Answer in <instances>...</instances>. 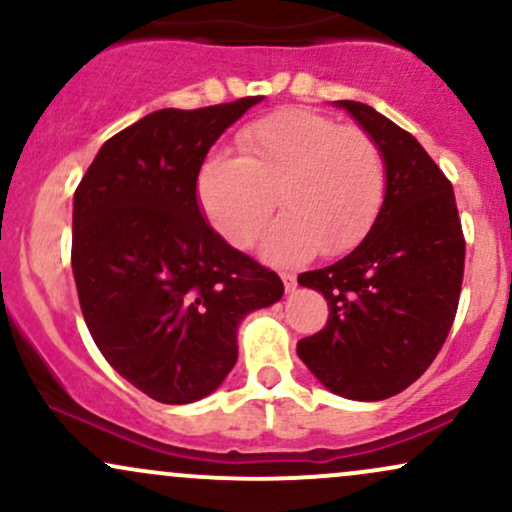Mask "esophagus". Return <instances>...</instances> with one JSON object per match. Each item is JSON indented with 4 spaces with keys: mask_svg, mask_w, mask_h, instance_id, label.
Masks as SVG:
<instances>
[{
    "mask_svg": "<svg viewBox=\"0 0 512 512\" xmlns=\"http://www.w3.org/2000/svg\"><path fill=\"white\" fill-rule=\"evenodd\" d=\"M281 279H284L286 293L296 291V274H293V272H281Z\"/></svg>",
    "mask_w": 512,
    "mask_h": 512,
    "instance_id": "1",
    "label": "esophagus"
}]
</instances>
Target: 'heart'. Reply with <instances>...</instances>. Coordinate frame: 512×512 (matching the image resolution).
<instances>
[{
	"instance_id": "b5f03b06",
	"label": "heart",
	"mask_w": 512,
	"mask_h": 512,
	"mask_svg": "<svg viewBox=\"0 0 512 512\" xmlns=\"http://www.w3.org/2000/svg\"><path fill=\"white\" fill-rule=\"evenodd\" d=\"M236 146L238 158L211 154L197 175L199 204L233 248L260 238L274 197L284 216L262 252L281 264L354 250L385 207L387 161L366 129L286 108L245 125Z\"/></svg>"
}]
</instances>
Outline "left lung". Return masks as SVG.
I'll return each instance as SVG.
<instances>
[{
  "label": "left lung",
  "instance_id": "left-lung-1",
  "mask_svg": "<svg viewBox=\"0 0 512 512\" xmlns=\"http://www.w3.org/2000/svg\"><path fill=\"white\" fill-rule=\"evenodd\" d=\"M383 149L387 199L361 245L298 276L330 305L298 356L327 390L378 402L419 380L448 339L460 303L464 233L455 192L407 129L366 103L337 101Z\"/></svg>",
  "mask_w": 512,
  "mask_h": 512
}]
</instances>
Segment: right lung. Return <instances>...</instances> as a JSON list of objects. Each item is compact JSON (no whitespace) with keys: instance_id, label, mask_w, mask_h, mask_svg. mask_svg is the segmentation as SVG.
<instances>
[{"instance_id":"add662e5","label":"right lung","mask_w":512,"mask_h":512,"mask_svg":"<svg viewBox=\"0 0 512 512\" xmlns=\"http://www.w3.org/2000/svg\"><path fill=\"white\" fill-rule=\"evenodd\" d=\"M262 96L163 108L101 146L74 192L72 269L105 361L163 404L207 397L236 366V332L284 284L223 240L197 204L211 144Z\"/></svg>"}]
</instances>
